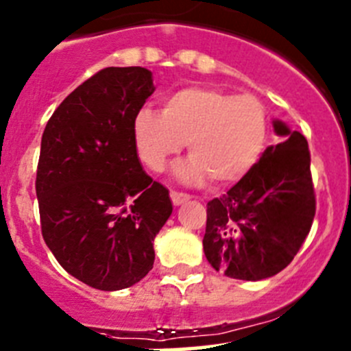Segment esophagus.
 <instances>
[{"instance_id": "1", "label": "esophagus", "mask_w": 351, "mask_h": 351, "mask_svg": "<svg viewBox=\"0 0 351 351\" xmlns=\"http://www.w3.org/2000/svg\"><path fill=\"white\" fill-rule=\"evenodd\" d=\"M169 197H171V202L175 205H182L183 202L190 200L189 193H182V192H171V193H169Z\"/></svg>"}]
</instances>
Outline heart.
I'll return each mask as SVG.
<instances>
[{"label": "heart", "instance_id": "1", "mask_svg": "<svg viewBox=\"0 0 351 351\" xmlns=\"http://www.w3.org/2000/svg\"><path fill=\"white\" fill-rule=\"evenodd\" d=\"M141 161L162 171L189 143L192 161L180 171L186 182L229 185L244 178L263 154L270 134L265 105L254 95L189 86L162 98L161 115L141 108L132 122Z\"/></svg>", "mask_w": 351, "mask_h": 351}]
</instances>
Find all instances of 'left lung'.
Segmentation results:
<instances>
[{"label": "left lung", "instance_id": "left-lung-1", "mask_svg": "<svg viewBox=\"0 0 351 351\" xmlns=\"http://www.w3.org/2000/svg\"><path fill=\"white\" fill-rule=\"evenodd\" d=\"M274 127L284 143L267 147L244 178L207 204L205 256L238 280H263L284 270L316 214L306 137L280 120Z\"/></svg>", "mask_w": 351, "mask_h": 351}]
</instances>
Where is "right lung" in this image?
I'll return each mask as SVG.
<instances>
[{
	"label": "right lung",
	"mask_w": 351,
	"mask_h": 351,
	"mask_svg": "<svg viewBox=\"0 0 351 351\" xmlns=\"http://www.w3.org/2000/svg\"><path fill=\"white\" fill-rule=\"evenodd\" d=\"M154 93L144 67H105L56 108L35 178L44 241L67 274L98 290L146 277L171 215L169 192L141 166L134 115Z\"/></svg>",
	"instance_id": "obj_1"
}]
</instances>
